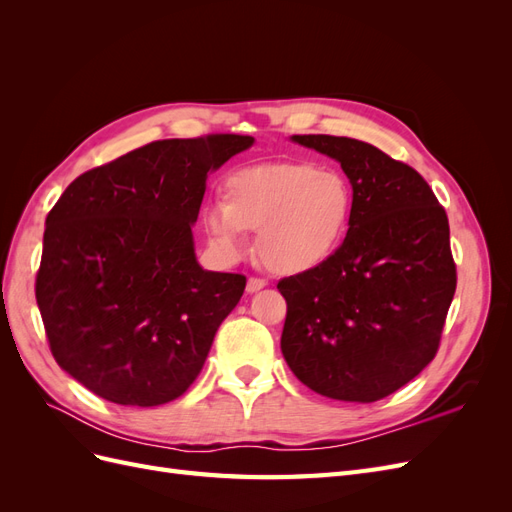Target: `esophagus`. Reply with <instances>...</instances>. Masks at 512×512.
<instances>
[{"label": "esophagus", "mask_w": 512, "mask_h": 512, "mask_svg": "<svg viewBox=\"0 0 512 512\" xmlns=\"http://www.w3.org/2000/svg\"><path fill=\"white\" fill-rule=\"evenodd\" d=\"M267 286V282L265 280H260V277H250V280H247V286H245V290L250 292V294H254V292H258V290H262Z\"/></svg>", "instance_id": "34e87169"}]
</instances>
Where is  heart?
I'll return each mask as SVG.
<instances>
[{
    "instance_id": "1",
    "label": "heart",
    "mask_w": 512,
    "mask_h": 512,
    "mask_svg": "<svg viewBox=\"0 0 512 512\" xmlns=\"http://www.w3.org/2000/svg\"><path fill=\"white\" fill-rule=\"evenodd\" d=\"M354 207L348 179L309 162L258 164L224 181V200L203 211V226L215 252L239 260L247 230H258V254L282 275L312 271L344 243Z\"/></svg>"
}]
</instances>
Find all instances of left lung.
Masks as SVG:
<instances>
[{
    "instance_id": "8db88e82",
    "label": "left lung",
    "mask_w": 512,
    "mask_h": 512,
    "mask_svg": "<svg viewBox=\"0 0 512 512\" xmlns=\"http://www.w3.org/2000/svg\"><path fill=\"white\" fill-rule=\"evenodd\" d=\"M290 138L342 164L354 207L339 250L277 284L288 305L282 354L318 395L371 404L438 352L457 286L446 211L414 168L374 145L329 134Z\"/></svg>"
}]
</instances>
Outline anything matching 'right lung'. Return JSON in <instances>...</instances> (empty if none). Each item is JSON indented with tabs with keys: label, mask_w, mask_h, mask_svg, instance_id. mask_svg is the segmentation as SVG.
<instances>
[{
	"label": "right lung",
	"mask_w": 512,
	"mask_h": 512,
	"mask_svg": "<svg viewBox=\"0 0 512 512\" xmlns=\"http://www.w3.org/2000/svg\"><path fill=\"white\" fill-rule=\"evenodd\" d=\"M252 136L168 138L76 177L46 215L36 301L57 365L119 406L181 397L245 290L198 265L207 173Z\"/></svg>",
	"instance_id": "add662e5"
}]
</instances>
